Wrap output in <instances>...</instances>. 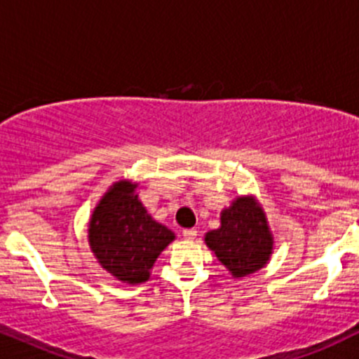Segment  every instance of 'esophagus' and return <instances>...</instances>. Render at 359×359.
Listing matches in <instances>:
<instances>
[{
	"label": "esophagus",
	"instance_id": "obj_1",
	"mask_svg": "<svg viewBox=\"0 0 359 359\" xmlns=\"http://www.w3.org/2000/svg\"><path fill=\"white\" fill-rule=\"evenodd\" d=\"M182 235H184V238H186V240H194V238H196L198 231H196V229H193V228H191V229H184Z\"/></svg>",
	"mask_w": 359,
	"mask_h": 359
}]
</instances>
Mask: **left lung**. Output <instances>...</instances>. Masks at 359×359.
I'll return each mask as SVG.
<instances>
[{
	"mask_svg": "<svg viewBox=\"0 0 359 359\" xmlns=\"http://www.w3.org/2000/svg\"><path fill=\"white\" fill-rule=\"evenodd\" d=\"M205 243L233 277H245L268 263L273 236L256 198L238 196L221 212V228L208 231Z\"/></svg>",
	"mask_w": 359,
	"mask_h": 359,
	"instance_id": "8db88e82",
	"label": "left lung"
}]
</instances>
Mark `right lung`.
Here are the masks:
<instances>
[{
	"label": "right lung",
	"instance_id": "right-lung-1",
	"mask_svg": "<svg viewBox=\"0 0 359 359\" xmlns=\"http://www.w3.org/2000/svg\"><path fill=\"white\" fill-rule=\"evenodd\" d=\"M138 184H112L93 210L89 245L96 259L117 280L142 284L175 233L154 221L135 193Z\"/></svg>",
	"mask_w": 359,
	"mask_h": 359
}]
</instances>
